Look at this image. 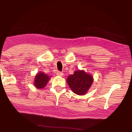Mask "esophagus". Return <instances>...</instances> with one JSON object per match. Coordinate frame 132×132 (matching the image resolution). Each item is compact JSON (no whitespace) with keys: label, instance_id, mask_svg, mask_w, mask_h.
Wrapping results in <instances>:
<instances>
[{"label":"esophagus","instance_id":"1","mask_svg":"<svg viewBox=\"0 0 132 132\" xmlns=\"http://www.w3.org/2000/svg\"><path fill=\"white\" fill-rule=\"evenodd\" d=\"M56 75L57 76H63V73L62 72H61V71H57V73H56Z\"/></svg>","mask_w":132,"mask_h":132}]
</instances>
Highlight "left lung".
Segmentation results:
<instances>
[{
	"instance_id": "8db88e82",
	"label": "left lung",
	"mask_w": 132,
	"mask_h": 132,
	"mask_svg": "<svg viewBox=\"0 0 132 132\" xmlns=\"http://www.w3.org/2000/svg\"><path fill=\"white\" fill-rule=\"evenodd\" d=\"M93 81L92 75L85 72L83 70L75 71L73 75L69 76L66 80L69 87L73 92L79 95L87 94Z\"/></svg>"
}]
</instances>
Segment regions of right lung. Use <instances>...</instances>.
I'll return each instance as SVG.
<instances>
[{"mask_svg": "<svg viewBox=\"0 0 132 132\" xmlns=\"http://www.w3.org/2000/svg\"><path fill=\"white\" fill-rule=\"evenodd\" d=\"M51 79L46 74H45L44 72L38 73L35 76L34 85L35 87L38 89L44 88Z\"/></svg>", "mask_w": 132, "mask_h": 132, "instance_id": "right-lung-1", "label": "right lung"}]
</instances>
